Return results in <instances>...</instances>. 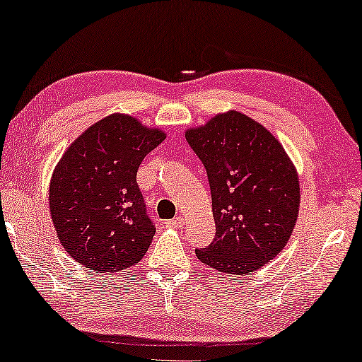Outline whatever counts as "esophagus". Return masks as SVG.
Listing matches in <instances>:
<instances>
[{
  "instance_id": "esophagus-1",
  "label": "esophagus",
  "mask_w": 362,
  "mask_h": 362,
  "mask_svg": "<svg viewBox=\"0 0 362 362\" xmlns=\"http://www.w3.org/2000/svg\"><path fill=\"white\" fill-rule=\"evenodd\" d=\"M182 224H185V219H182L181 216L173 218V219H168L167 223H165V226L170 227V229H180V227H182Z\"/></svg>"
}]
</instances>
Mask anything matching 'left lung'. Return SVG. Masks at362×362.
<instances>
[{
  "mask_svg": "<svg viewBox=\"0 0 362 362\" xmlns=\"http://www.w3.org/2000/svg\"><path fill=\"white\" fill-rule=\"evenodd\" d=\"M210 182L216 235L195 250L223 274L246 275L286 246L299 214L300 187L280 141L238 111L218 114L186 132Z\"/></svg>",
  "mask_w": 362,
  "mask_h": 362,
  "instance_id": "obj_1",
  "label": "left lung"
}]
</instances>
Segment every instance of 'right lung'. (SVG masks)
<instances>
[{
  "label": "right lung",
  "instance_id": "1",
  "mask_svg": "<svg viewBox=\"0 0 362 362\" xmlns=\"http://www.w3.org/2000/svg\"><path fill=\"white\" fill-rule=\"evenodd\" d=\"M165 139L125 114H111L65 151L50 180V216L63 248L106 274L141 261L156 233L136 185L143 158Z\"/></svg>",
  "mask_w": 362,
  "mask_h": 362
}]
</instances>
